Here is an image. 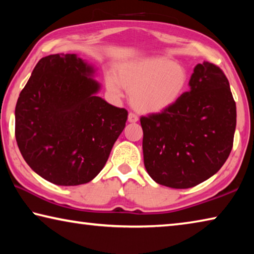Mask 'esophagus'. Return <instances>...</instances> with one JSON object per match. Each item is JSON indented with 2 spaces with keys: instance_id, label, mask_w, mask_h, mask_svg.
I'll return each instance as SVG.
<instances>
[{
  "instance_id": "34e87169",
  "label": "esophagus",
  "mask_w": 254,
  "mask_h": 254,
  "mask_svg": "<svg viewBox=\"0 0 254 254\" xmlns=\"http://www.w3.org/2000/svg\"><path fill=\"white\" fill-rule=\"evenodd\" d=\"M127 121L131 122V123H135L139 121V118H137V115L134 113H128V117H127Z\"/></svg>"
}]
</instances>
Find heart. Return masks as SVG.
Instances as JSON below:
<instances>
[{"label": "heart", "mask_w": 254, "mask_h": 254, "mask_svg": "<svg viewBox=\"0 0 254 254\" xmlns=\"http://www.w3.org/2000/svg\"><path fill=\"white\" fill-rule=\"evenodd\" d=\"M188 74L184 66L162 57H145L123 63L117 76L107 74L106 89L112 96L130 92L131 104L142 113H159L177 103L187 88Z\"/></svg>", "instance_id": "obj_1"}]
</instances>
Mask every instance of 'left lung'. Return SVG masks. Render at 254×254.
Instances as JSON below:
<instances>
[{
    "label": "left lung",
    "instance_id": "1",
    "mask_svg": "<svg viewBox=\"0 0 254 254\" xmlns=\"http://www.w3.org/2000/svg\"><path fill=\"white\" fill-rule=\"evenodd\" d=\"M188 85L190 89L175 105L140 119L149 176L179 189L194 187L222 168L236 127L235 102L220 68L198 64Z\"/></svg>",
    "mask_w": 254,
    "mask_h": 254
}]
</instances>
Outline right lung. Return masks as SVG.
<instances>
[{
  "mask_svg": "<svg viewBox=\"0 0 254 254\" xmlns=\"http://www.w3.org/2000/svg\"><path fill=\"white\" fill-rule=\"evenodd\" d=\"M95 68L75 54L34 67L15 106V139L34 173L59 186L91 182L126 127L127 111L97 96Z\"/></svg>",
  "mask_w": 254,
  "mask_h": 254,
  "instance_id": "obj_1",
  "label": "right lung"
}]
</instances>
